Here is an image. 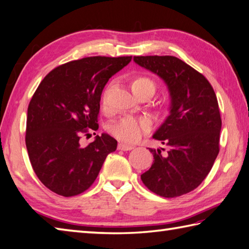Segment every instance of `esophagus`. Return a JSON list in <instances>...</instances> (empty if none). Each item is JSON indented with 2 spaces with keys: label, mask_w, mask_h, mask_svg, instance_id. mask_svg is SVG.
<instances>
[{
  "label": "esophagus",
  "mask_w": 249,
  "mask_h": 249,
  "mask_svg": "<svg viewBox=\"0 0 249 249\" xmlns=\"http://www.w3.org/2000/svg\"><path fill=\"white\" fill-rule=\"evenodd\" d=\"M133 148H134L133 146L128 145V144L120 143V144L118 145V149H119V150H124V151H126V150H131V149H133Z\"/></svg>",
  "instance_id": "esophagus-1"
}]
</instances>
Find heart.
Returning <instances> with one entry per match:
<instances>
[{"label":"heart","mask_w":249,"mask_h":249,"mask_svg":"<svg viewBox=\"0 0 249 249\" xmlns=\"http://www.w3.org/2000/svg\"><path fill=\"white\" fill-rule=\"evenodd\" d=\"M131 87L135 94L141 93L142 91H151L155 92L156 84L153 79L146 76H136L131 82ZM106 98L105 94L102 96V105L105 107ZM153 124L148 118L134 117V116H125L116 121L110 125L109 131L116 139L124 142V143H136L144 135L148 134Z\"/></svg>","instance_id":"obj_1"}]
</instances>
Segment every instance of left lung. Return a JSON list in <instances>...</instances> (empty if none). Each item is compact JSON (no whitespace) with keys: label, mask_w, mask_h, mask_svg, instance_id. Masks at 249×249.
Returning a JSON list of instances; mask_svg holds the SVG:
<instances>
[{"label":"left lung","mask_w":249,"mask_h":249,"mask_svg":"<svg viewBox=\"0 0 249 249\" xmlns=\"http://www.w3.org/2000/svg\"><path fill=\"white\" fill-rule=\"evenodd\" d=\"M140 67L157 74L170 91V115L153 135L167 147L151 149L154 163L141 175L144 185L163 197L196 189L219 153L221 118L213 89L204 76L173 55L134 57Z\"/></svg>","instance_id":"left-lung-1"}]
</instances>
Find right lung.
Instances as JSON below:
<instances>
[{"instance_id": "1", "label": "right lung", "mask_w": 249, "mask_h": 249, "mask_svg": "<svg viewBox=\"0 0 249 249\" xmlns=\"http://www.w3.org/2000/svg\"><path fill=\"white\" fill-rule=\"evenodd\" d=\"M132 57H88L53 69L30 101L25 130L30 162L54 194L77 196L93 184L117 141L103 133L86 147L80 135L99 129L101 94Z\"/></svg>"}]
</instances>
